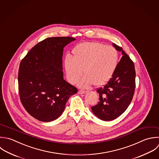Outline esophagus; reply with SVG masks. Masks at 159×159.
<instances>
[{
	"instance_id": "obj_1",
	"label": "esophagus",
	"mask_w": 159,
	"mask_h": 159,
	"mask_svg": "<svg viewBox=\"0 0 159 159\" xmlns=\"http://www.w3.org/2000/svg\"><path fill=\"white\" fill-rule=\"evenodd\" d=\"M86 93V91L82 90H79V91L78 92V93H79V94H84V93Z\"/></svg>"
}]
</instances>
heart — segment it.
Segmentation results:
<instances>
[{
	"mask_svg": "<svg viewBox=\"0 0 159 159\" xmlns=\"http://www.w3.org/2000/svg\"><path fill=\"white\" fill-rule=\"evenodd\" d=\"M73 57L67 55L64 67L67 81L74 84L86 74L79 85L88 88L93 84L96 86L105 85L113 77L118 64L119 56L113 46L98 42L82 43L72 50Z\"/></svg>",
	"mask_w": 159,
	"mask_h": 159,
	"instance_id": "b5f03b06",
	"label": "heart"
}]
</instances>
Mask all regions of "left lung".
I'll use <instances>...</instances> for the list:
<instances>
[{
	"mask_svg": "<svg viewBox=\"0 0 159 159\" xmlns=\"http://www.w3.org/2000/svg\"><path fill=\"white\" fill-rule=\"evenodd\" d=\"M122 57L109 82L97 89L99 102L92 107L93 114L103 121H111L122 115L130 105L134 93L136 72L134 64L121 47L113 43Z\"/></svg>",
	"mask_w": 159,
	"mask_h": 159,
	"instance_id": "left-lung-1",
	"label": "left lung"
}]
</instances>
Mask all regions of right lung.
Segmentation results:
<instances>
[{"label":"right lung","mask_w":159,"mask_h":159,"mask_svg":"<svg viewBox=\"0 0 159 159\" xmlns=\"http://www.w3.org/2000/svg\"><path fill=\"white\" fill-rule=\"evenodd\" d=\"M72 37L48 38L33 47L21 60L18 75L21 102L36 120L49 122L63 113L77 89L63 78L64 48Z\"/></svg>","instance_id":"obj_1"}]
</instances>
